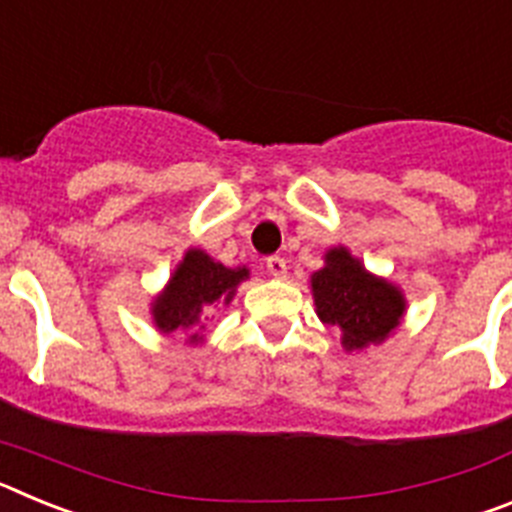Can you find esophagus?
<instances>
[{"label":"esophagus","mask_w":512,"mask_h":512,"mask_svg":"<svg viewBox=\"0 0 512 512\" xmlns=\"http://www.w3.org/2000/svg\"><path fill=\"white\" fill-rule=\"evenodd\" d=\"M266 271L274 279H284L287 277V261L279 259V256H271V259H266Z\"/></svg>","instance_id":"obj_1"}]
</instances>
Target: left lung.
<instances>
[{"label": "left lung", "instance_id": "left-lung-1", "mask_svg": "<svg viewBox=\"0 0 512 512\" xmlns=\"http://www.w3.org/2000/svg\"><path fill=\"white\" fill-rule=\"evenodd\" d=\"M325 264L310 274V292L320 323L341 330V346L361 354L382 346L405 320L408 300L390 279L377 277L346 246L325 251Z\"/></svg>", "mask_w": 512, "mask_h": 512}]
</instances>
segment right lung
Instances as JSON below:
<instances>
[{"instance_id": "right-lung-1", "label": "right lung", "mask_w": 512, "mask_h": 512, "mask_svg": "<svg viewBox=\"0 0 512 512\" xmlns=\"http://www.w3.org/2000/svg\"><path fill=\"white\" fill-rule=\"evenodd\" d=\"M251 279L248 266H225L202 248H187L166 287L151 300V318L164 336L182 330L187 343H205L202 315L220 302L230 305L238 284Z\"/></svg>"}]
</instances>
